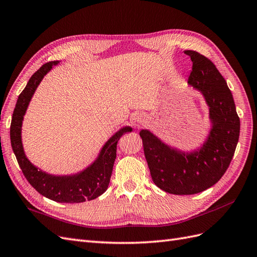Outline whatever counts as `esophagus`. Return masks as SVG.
<instances>
[{
	"label": "esophagus",
	"mask_w": 257,
	"mask_h": 257,
	"mask_svg": "<svg viewBox=\"0 0 257 257\" xmlns=\"http://www.w3.org/2000/svg\"><path fill=\"white\" fill-rule=\"evenodd\" d=\"M145 121H146V119H145V116L143 115V114H137V115H135V118H134V124L136 126H142L143 124L145 123Z\"/></svg>",
	"instance_id": "obj_1"
}]
</instances>
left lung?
<instances>
[{
  "label": "left lung",
  "instance_id": "1",
  "mask_svg": "<svg viewBox=\"0 0 257 257\" xmlns=\"http://www.w3.org/2000/svg\"><path fill=\"white\" fill-rule=\"evenodd\" d=\"M193 62L189 84L204 95L211 130L198 150L183 152L163 143L149 130L139 132L154 184L175 195H192L211 188L228 168L240 133V120L227 83L203 54L185 50Z\"/></svg>",
  "mask_w": 257,
  "mask_h": 257
}]
</instances>
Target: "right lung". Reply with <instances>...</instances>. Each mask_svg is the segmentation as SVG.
Masks as SVG:
<instances>
[{"label": "right lung", "instance_id": "add662e5", "mask_svg": "<svg viewBox=\"0 0 257 257\" xmlns=\"http://www.w3.org/2000/svg\"><path fill=\"white\" fill-rule=\"evenodd\" d=\"M58 63L59 61H52L44 64L32 75L25 90L20 93L12 118L11 143L23 175L38 193L58 203H83L95 199L107 190L116 157V144L123 134L132 132V127L125 126L116 132L104 145L97 159L78 174L53 176L35 167L26 157L21 142L23 115L44 76Z\"/></svg>", "mask_w": 257, "mask_h": 257}]
</instances>
